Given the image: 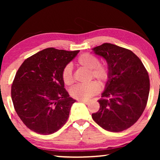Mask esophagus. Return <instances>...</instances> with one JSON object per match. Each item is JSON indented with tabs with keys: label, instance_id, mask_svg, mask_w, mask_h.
Here are the masks:
<instances>
[{
	"label": "esophagus",
	"instance_id": "1",
	"mask_svg": "<svg viewBox=\"0 0 160 160\" xmlns=\"http://www.w3.org/2000/svg\"><path fill=\"white\" fill-rule=\"evenodd\" d=\"M78 102L84 103V104H88L89 103H90L89 102V101H86V100H78Z\"/></svg>",
	"mask_w": 160,
	"mask_h": 160
}]
</instances>
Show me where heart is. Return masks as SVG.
<instances>
[{"label": "heart", "mask_w": 160, "mask_h": 160, "mask_svg": "<svg viewBox=\"0 0 160 160\" xmlns=\"http://www.w3.org/2000/svg\"><path fill=\"white\" fill-rule=\"evenodd\" d=\"M78 67L89 70V80H96L100 84H105L109 79L110 71L106 63H99V59L91 53H82L78 58ZM62 78L66 85H71L74 82L71 68L66 66L62 71ZM100 91L99 84L91 82L86 85H79L72 88L70 93L74 98L79 100H88Z\"/></svg>", "instance_id": "b5f03b06"}]
</instances>
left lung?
<instances>
[{
  "label": "left lung",
  "instance_id": "8db88e82",
  "mask_svg": "<svg viewBox=\"0 0 160 160\" xmlns=\"http://www.w3.org/2000/svg\"><path fill=\"white\" fill-rule=\"evenodd\" d=\"M92 51L106 60L110 76L98 100L99 109L92 117L106 131H123L138 120L147 105L148 71L140 59L125 48L104 43Z\"/></svg>",
  "mask_w": 160,
  "mask_h": 160
}]
</instances>
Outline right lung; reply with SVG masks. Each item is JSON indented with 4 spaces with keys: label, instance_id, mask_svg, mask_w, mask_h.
<instances>
[{
    "label": "right lung",
    "instance_id": "1",
    "mask_svg": "<svg viewBox=\"0 0 160 160\" xmlns=\"http://www.w3.org/2000/svg\"><path fill=\"white\" fill-rule=\"evenodd\" d=\"M79 51L45 48L27 58L18 69L11 88L12 103L32 131L50 135L66 123L76 101L64 88L62 71Z\"/></svg>",
    "mask_w": 160,
    "mask_h": 160
}]
</instances>
